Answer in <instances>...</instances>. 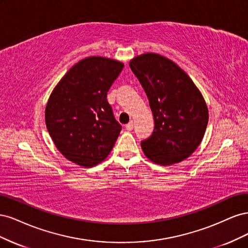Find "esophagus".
Segmentation results:
<instances>
[{
	"label": "esophagus",
	"mask_w": 248,
	"mask_h": 248,
	"mask_svg": "<svg viewBox=\"0 0 248 248\" xmlns=\"http://www.w3.org/2000/svg\"><path fill=\"white\" fill-rule=\"evenodd\" d=\"M125 128H126L127 130H129V131L132 130V129H133V122L130 121L128 124H126V125H125Z\"/></svg>",
	"instance_id": "34e87169"
}]
</instances>
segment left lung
Here are the masks:
<instances>
[{
  "label": "left lung",
  "instance_id": "1",
  "mask_svg": "<svg viewBox=\"0 0 248 248\" xmlns=\"http://www.w3.org/2000/svg\"><path fill=\"white\" fill-rule=\"evenodd\" d=\"M129 66L145 90L155 123L152 136L140 142L144 154L163 167L183 161L204 138L209 120L204 97L176 63L161 55L137 56Z\"/></svg>",
  "mask_w": 248,
  "mask_h": 248
}]
</instances>
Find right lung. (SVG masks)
<instances>
[{
    "label": "right lung",
    "instance_id": "add662e5",
    "mask_svg": "<svg viewBox=\"0 0 248 248\" xmlns=\"http://www.w3.org/2000/svg\"><path fill=\"white\" fill-rule=\"evenodd\" d=\"M124 64L99 56L80 60L52 90L46 124L65 158L91 168L110 153L121 131L107 95Z\"/></svg>",
    "mask_w": 248,
    "mask_h": 248
}]
</instances>
